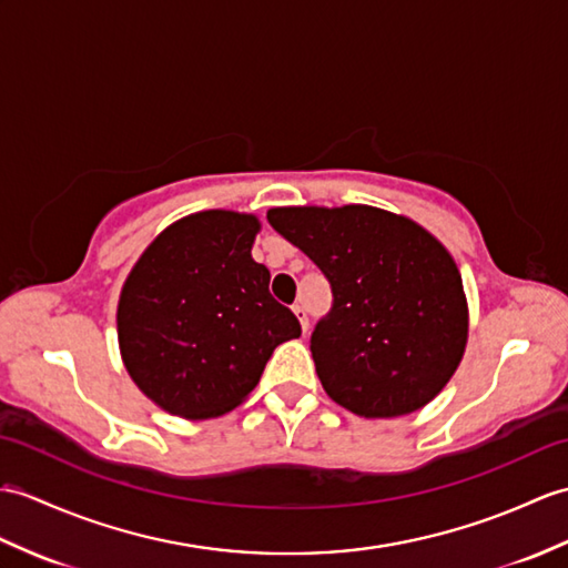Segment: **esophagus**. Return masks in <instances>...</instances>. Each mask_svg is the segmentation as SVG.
<instances>
[{
    "label": "esophagus",
    "instance_id": "34e87169",
    "mask_svg": "<svg viewBox=\"0 0 568 568\" xmlns=\"http://www.w3.org/2000/svg\"><path fill=\"white\" fill-rule=\"evenodd\" d=\"M293 312H295V316H297V320H300V326H302V332H310V316H307V310L305 307H302V305H295L293 307Z\"/></svg>",
    "mask_w": 568,
    "mask_h": 568
}]
</instances>
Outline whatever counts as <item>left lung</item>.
Wrapping results in <instances>:
<instances>
[{"instance_id": "left-lung-1", "label": "left lung", "mask_w": 568, "mask_h": 568, "mask_svg": "<svg viewBox=\"0 0 568 568\" xmlns=\"http://www.w3.org/2000/svg\"><path fill=\"white\" fill-rule=\"evenodd\" d=\"M268 222L332 283V312L310 346L328 397L365 418L406 416L438 397L469 336L450 252L373 205L271 207Z\"/></svg>"}]
</instances>
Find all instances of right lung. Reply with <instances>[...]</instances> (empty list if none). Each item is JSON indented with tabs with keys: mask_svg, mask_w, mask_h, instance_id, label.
I'll return each mask as SVG.
<instances>
[{
	"mask_svg": "<svg viewBox=\"0 0 568 568\" xmlns=\"http://www.w3.org/2000/svg\"><path fill=\"white\" fill-rule=\"evenodd\" d=\"M261 222L203 210L169 224L128 273L118 346L128 375L164 412L215 418L258 385L275 346L302 334L252 258Z\"/></svg>",
	"mask_w": 568,
	"mask_h": 568,
	"instance_id": "obj_1",
	"label": "right lung"
}]
</instances>
